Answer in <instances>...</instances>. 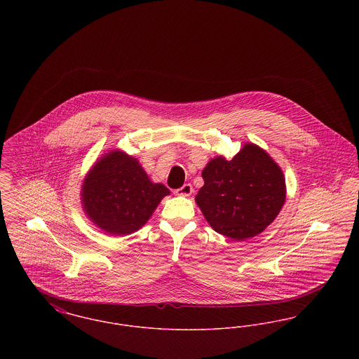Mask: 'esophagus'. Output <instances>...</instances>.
Returning a JSON list of instances; mask_svg holds the SVG:
<instances>
[{
    "label": "esophagus",
    "mask_w": 359,
    "mask_h": 359,
    "mask_svg": "<svg viewBox=\"0 0 359 359\" xmlns=\"http://www.w3.org/2000/svg\"><path fill=\"white\" fill-rule=\"evenodd\" d=\"M192 186L187 183V184H184L183 187L177 188L175 192H176V195H180V196H188V195H191L192 194Z\"/></svg>",
    "instance_id": "1"
}]
</instances>
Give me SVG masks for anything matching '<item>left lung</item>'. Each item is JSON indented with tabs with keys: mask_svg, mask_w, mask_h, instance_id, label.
I'll return each instance as SVG.
<instances>
[{
	"mask_svg": "<svg viewBox=\"0 0 359 359\" xmlns=\"http://www.w3.org/2000/svg\"><path fill=\"white\" fill-rule=\"evenodd\" d=\"M205 186L195 202L205 221L224 237H256L273 222L285 202V177L273 158L256 144L230 161L217 156L202 171Z\"/></svg>",
	"mask_w": 359,
	"mask_h": 359,
	"instance_id": "1",
	"label": "left lung"
}]
</instances>
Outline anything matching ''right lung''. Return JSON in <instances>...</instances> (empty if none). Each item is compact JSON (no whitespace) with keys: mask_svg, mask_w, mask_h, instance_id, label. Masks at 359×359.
Listing matches in <instances>:
<instances>
[{"mask_svg":"<svg viewBox=\"0 0 359 359\" xmlns=\"http://www.w3.org/2000/svg\"><path fill=\"white\" fill-rule=\"evenodd\" d=\"M170 189L154 183L133 156L113 149L86 175L81 191L90 221L110 236H128L141 229Z\"/></svg>","mask_w":359,"mask_h":359,"instance_id":"obj_1","label":"right lung"}]
</instances>
